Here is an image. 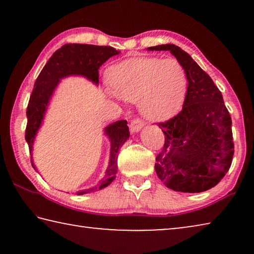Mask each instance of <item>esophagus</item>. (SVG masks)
Masks as SVG:
<instances>
[{
    "label": "esophagus",
    "mask_w": 254,
    "mask_h": 254,
    "mask_svg": "<svg viewBox=\"0 0 254 254\" xmlns=\"http://www.w3.org/2000/svg\"><path fill=\"white\" fill-rule=\"evenodd\" d=\"M144 122L141 119H134L131 121L130 124V130L131 132H139L141 128L143 127Z\"/></svg>",
    "instance_id": "34e87169"
}]
</instances>
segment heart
I'll return each mask as SVG.
<instances>
[{
    "label": "heart",
    "instance_id": "1",
    "mask_svg": "<svg viewBox=\"0 0 254 254\" xmlns=\"http://www.w3.org/2000/svg\"><path fill=\"white\" fill-rule=\"evenodd\" d=\"M107 83L113 96L139 102L141 113L162 121L177 113L187 92V74L177 59L154 57L124 60L109 70Z\"/></svg>",
    "mask_w": 254,
    "mask_h": 254
}]
</instances>
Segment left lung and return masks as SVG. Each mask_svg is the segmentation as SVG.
Wrapping results in <instances>:
<instances>
[{
	"instance_id": "obj_1",
	"label": "left lung",
	"mask_w": 254,
	"mask_h": 254,
	"mask_svg": "<svg viewBox=\"0 0 254 254\" xmlns=\"http://www.w3.org/2000/svg\"><path fill=\"white\" fill-rule=\"evenodd\" d=\"M148 50L170 51L184 66L188 80L183 110L158 123L165 133V144L156 157V173L173 190H208L229 171L234 154L232 119L222 93L178 46L161 45Z\"/></svg>"
}]
</instances>
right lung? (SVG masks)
<instances>
[{"label":"right lung","mask_w":254,"mask_h":254,"mask_svg":"<svg viewBox=\"0 0 254 254\" xmlns=\"http://www.w3.org/2000/svg\"><path fill=\"white\" fill-rule=\"evenodd\" d=\"M118 54H120V51L110 46L81 44H67L55 51L38 76L28 103L25 140L28 142L30 152L32 150L34 136L41 126L47 105L60 78L69 75H80L97 84L100 78V75H98L100 67L107 59ZM105 133L111 140V157L105 178L100 183L98 189L107 187L115 179V174L118 170L119 150L130 136V131H128L126 120L111 124L105 128ZM31 163L33 168L36 169L32 162V157ZM96 189L97 187L87 189V190L78 192V195L94 191Z\"/></svg>","instance_id":"1"}]
</instances>
